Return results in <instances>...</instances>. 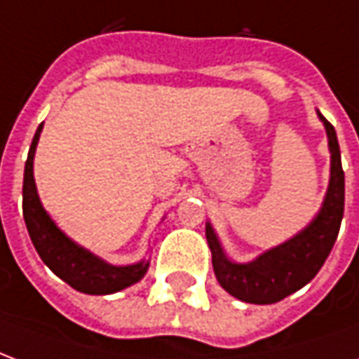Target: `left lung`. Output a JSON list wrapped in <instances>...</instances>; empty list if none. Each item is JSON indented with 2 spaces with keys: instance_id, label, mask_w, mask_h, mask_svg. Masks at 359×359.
I'll use <instances>...</instances> for the list:
<instances>
[{
  "instance_id": "left-lung-1",
  "label": "left lung",
  "mask_w": 359,
  "mask_h": 359,
  "mask_svg": "<svg viewBox=\"0 0 359 359\" xmlns=\"http://www.w3.org/2000/svg\"><path fill=\"white\" fill-rule=\"evenodd\" d=\"M331 149V180L325 202L317 217L296 234L292 241L265 252L252 264H233L221 250L217 236L208 223L205 238L211 250V262L219 285L234 298L250 304H275L288 294L300 290L316 277L339 236L344 215V171L334 126L319 113Z\"/></svg>"
}]
</instances>
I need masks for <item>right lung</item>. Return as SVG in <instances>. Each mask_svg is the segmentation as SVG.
Masks as SVG:
<instances>
[{
    "instance_id": "right-lung-1",
    "label": "right lung",
    "mask_w": 359,
    "mask_h": 359,
    "mask_svg": "<svg viewBox=\"0 0 359 359\" xmlns=\"http://www.w3.org/2000/svg\"><path fill=\"white\" fill-rule=\"evenodd\" d=\"M40 133H42V125L38 126L32 138V146L28 149L25 180H22V215L38 256L42 257L43 264L59 278H63L67 285H71L79 292L113 294L138 283L148 271V262L126 265V267L105 264L100 257L92 256L88 250L69 241L55 226L50 215L43 211L32 175V161H34Z\"/></svg>"
}]
</instances>
